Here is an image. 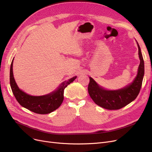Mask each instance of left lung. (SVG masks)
I'll return each mask as SVG.
<instances>
[{
	"label": "left lung",
	"mask_w": 152,
	"mask_h": 152,
	"mask_svg": "<svg viewBox=\"0 0 152 152\" xmlns=\"http://www.w3.org/2000/svg\"><path fill=\"white\" fill-rule=\"evenodd\" d=\"M137 44L140 63L137 75L129 86L117 91H108L99 86L91 77H89L90 82L88 86L89 96L99 107L107 110L121 109L134 101L139 94L145 73V66L140 47L138 43Z\"/></svg>",
	"instance_id": "obj_1"
}]
</instances>
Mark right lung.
Returning <instances> with one entry per match:
<instances>
[{"instance_id":"1","label":"right lung","mask_w":152,"mask_h":152,"mask_svg":"<svg viewBox=\"0 0 152 152\" xmlns=\"http://www.w3.org/2000/svg\"><path fill=\"white\" fill-rule=\"evenodd\" d=\"M12 63L13 59L10 68V85L12 93L22 107L36 113L48 114L60 107L64 99V89L77 78L74 77L63 82L58 89L52 93L41 96H32L22 91L18 87L13 77Z\"/></svg>"}]
</instances>
